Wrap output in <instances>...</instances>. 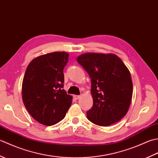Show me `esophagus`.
<instances>
[{"instance_id":"esophagus-1","label":"esophagus","mask_w":158,"mask_h":158,"mask_svg":"<svg viewBox=\"0 0 158 158\" xmlns=\"http://www.w3.org/2000/svg\"><path fill=\"white\" fill-rule=\"evenodd\" d=\"M73 97H74V98L76 99V100H77V99H79L81 96H79V95H74V96H73Z\"/></svg>"}]
</instances>
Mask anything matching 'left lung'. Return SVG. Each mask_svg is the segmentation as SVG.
<instances>
[{
	"label": "left lung",
	"mask_w": 158,
	"mask_h": 158,
	"mask_svg": "<svg viewBox=\"0 0 158 158\" xmlns=\"http://www.w3.org/2000/svg\"><path fill=\"white\" fill-rule=\"evenodd\" d=\"M77 60L91 78L93 106L87 112L88 119L100 126L118 122L132 101L133 85L128 69L113 53H85Z\"/></svg>",
	"instance_id": "left-lung-1"
}]
</instances>
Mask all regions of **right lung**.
I'll return each mask as SVG.
<instances>
[{
  "instance_id": "1",
  "label": "right lung",
  "mask_w": 158,
  "mask_h": 158,
  "mask_svg": "<svg viewBox=\"0 0 158 158\" xmlns=\"http://www.w3.org/2000/svg\"><path fill=\"white\" fill-rule=\"evenodd\" d=\"M69 56L64 52L47 53L33 59L26 68L22 86L23 105L43 125L60 122L72 104L73 97L63 89Z\"/></svg>"
}]
</instances>
